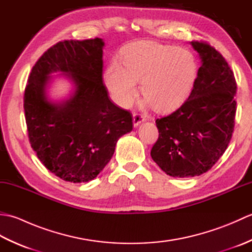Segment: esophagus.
<instances>
[{
  "mask_svg": "<svg viewBox=\"0 0 252 252\" xmlns=\"http://www.w3.org/2000/svg\"><path fill=\"white\" fill-rule=\"evenodd\" d=\"M145 121V116H143L141 114H134L133 115V126H140L142 122Z\"/></svg>",
  "mask_w": 252,
  "mask_h": 252,
  "instance_id": "34e87169",
  "label": "esophagus"
}]
</instances>
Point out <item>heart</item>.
Instances as JSON below:
<instances>
[{
    "label": "heart",
    "mask_w": 252,
    "mask_h": 252,
    "mask_svg": "<svg viewBox=\"0 0 252 252\" xmlns=\"http://www.w3.org/2000/svg\"><path fill=\"white\" fill-rule=\"evenodd\" d=\"M197 74V61L189 50L143 41L125 47L121 65L109 63L105 83L118 105L129 107L137 94L136 82H141L146 103L158 112H170L189 97Z\"/></svg>",
    "instance_id": "heart-1"
}]
</instances>
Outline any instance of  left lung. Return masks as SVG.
Returning a JSON list of instances; mask_svg holds the SVG:
<instances>
[{"mask_svg": "<svg viewBox=\"0 0 252 252\" xmlns=\"http://www.w3.org/2000/svg\"><path fill=\"white\" fill-rule=\"evenodd\" d=\"M201 60L189 97L172 114L156 120L159 137L151 156L173 178L210 170L229 144L235 126L237 87L220 53L205 42H190Z\"/></svg>", "mask_w": 252, "mask_h": 252, "instance_id": "1", "label": "left lung"}]
</instances>
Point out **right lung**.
Instances as JSON below:
<instances>
[{
	"label": "right lung",
	"mask_w": 252,
	"mask_h": 252,
	"mask_svg": "<svg viewBox=\"0 0 252 252\" xmlns=\"http://www.w3.org/2000/svg\"><path fill=\"white\" fill-rule=\"evenodd\" d=\"M103 39L66 40L35 63L24 96L31 147L40 161L63 181L95 179L115 153L118 140L132 131V115L116 106L103 83ZM73 82L68 99L47 96L51 73Z\"/></svg>",
	"instance_id": "obj_1"
}]
</instances>
